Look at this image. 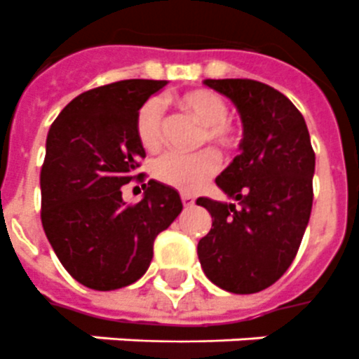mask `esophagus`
Returning a JSON list of instances; mask_svg holds the SVG:
<instances>
[{"instance_id": "obj_1", "label": "esophagus", "mask_w": 359, "mask_h": 359, "mask_svg": "<svg viewBox=\"0 0 359 359\" xmlns=\"http://www.w3.org/2000/svg\"><path fill=\"white\" fill-rule=\"evenodd\" d=\"M182 202L185 208H193L194 205V196L193 194H187V193H183L182 194Z\"/></svg>"}]
</instances>
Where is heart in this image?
Wrapping results in <instances>:
<instances>
[{"label":"heart","instance_id":"b5f03b06","mask_svg":"<svg viewBox=\"0 0 359 359\" xmlns=\"http://www.w3.org/2000/svg\"><path fill=\"white\" fill-rule=\"evenodd\" d=\"M174 105L203 124V131L198 137V146L211 142L222 150H231L237 146L239 131L228 118V103L220 94L209 88H196L176 96ZM165 126L163 103L157 98L146 100L135 116V133L140 144L146 150H157L165 140ZM219 154L213 148L200 150L193 156L172 151L154 163V176L157 182L165 183L168 187L193 193L219 170Z\"/></svg>","mask_w":359,"mask_h":359}]
</instances>
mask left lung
<instances>
[{"label": "left lung", "mask_w": 359, "mask_h": 359, "mask_svg": "<svg viewBox=\"0 0 359 359\" xmlns=\"http://www.w3.org/2000/svg\"><path fill=\"white\" fill-rule=\"evenodd\" d=\"M243 120L241 154L215 182L235 203L198 198L213 226L198 243L205 276L220 289L250 294L287 271L313 205L315 151L302 113L280 90L254 79H205Z\"/></svg>", "instance_id": "8db88e82"}]
</instances>
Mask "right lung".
<instances>
[{
  "label": "right lung",
  "instance_id": "add662e5",
  "mask_svg": "<svg viewBox=\"0 0 359 359\" xmlns=\"http://www.w3.org/2000/svg\"><path fill=\"white\" fill-rule=\"evenodd\" d=\"M166 81L124 79L79 94L57 116L40 170V219L51 248L85 287L114 291L150 266L154 241L182 213L180 194L150 180L139 203L122 185L146 157L135 133L137 111Z\"/></svg>",
  "mask_w": 359,
  "mask_h": 359
}]
</instances>
